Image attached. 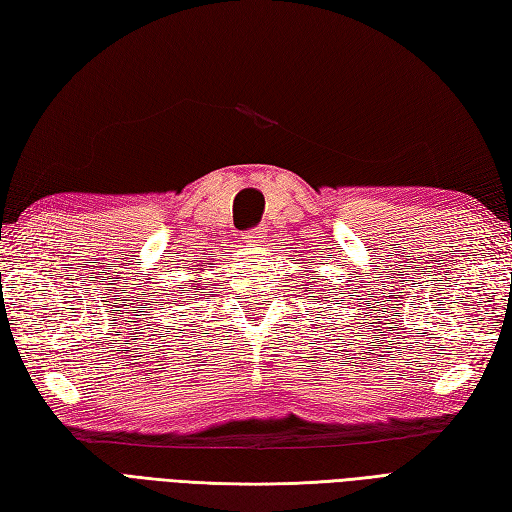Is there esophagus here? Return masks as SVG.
I'll return each mask as SVG.
<instances>
[{
	"label": "esophagus",
	"instance_id": "34e87169",
	"mask_svg": "<svg viewBox=\"0 0 512 512\" xmlns=\"http://www.w3.org/2000/svg\"><path fill=\"white\" fill-rule=\"evenodd\" d=\"M261 229H251V231H246V233H242V237L240 240L246 244V246H259V242H261Z\"/></svg>",
	"mask_w": 512,
	"mask_h": 512
}]
</instances>
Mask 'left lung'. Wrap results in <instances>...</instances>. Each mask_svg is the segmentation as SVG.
<instances>
[{"mask_svg":"<svg viewBox=\"0 0 512 512\" xmlns=\"http://www.w3.org/2000/svg\"><path fill=\"white\" fill-rule=\"evenodd\" d=\"M307 285H310V288H305V292H307V294H320V292H323V290L318 288V285H316L314 281H310V283H307ZM312 299H314V301H318L320 296H312Z\"/></svg>","mask_w":512,"mask_h":512,"instance_id":"1","label":"left lung"}]
</instances>
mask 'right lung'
Instances as JSON below:
<instances>
[{"instance_id": "right-lung-1", "label": "right lung", "mask_w": 512, "mask_h": 512, "mask_svg": "<svg viewBox=\"0 0 512 512\" xmlns=\"http://www.w3.org/2000/svg\"><path fill=\"white\" fill-rule=\"evenodd\" d=\"M194 288H198V283H196V285H194Z\"/></svg>"}]
</instances>
